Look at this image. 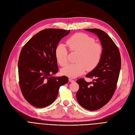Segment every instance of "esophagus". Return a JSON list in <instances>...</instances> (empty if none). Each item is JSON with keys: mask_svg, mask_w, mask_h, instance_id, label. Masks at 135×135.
<instances>
[{"mask_svg": "<svg viewBox=\"0 0 135 135\" xmlns=\"http://www.w3.org/2000/svg\"><path fill=\"white\" fill-rule=\"evenodd\" d=\"M69 81H70V82H71V83H74V82H75V80H73V79H72L71 78H69Z\"/></svg>", "mask_w": 135, "mask_h": 135, "instance_id": "obj_1", "label": "esophagus"}]
</instances>
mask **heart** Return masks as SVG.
I'll use <instances>...</instances> for the list:
<instances>
[{"mask_svg": "<svg viewBox=\"0 0 135 135\" xmlns=\"http://www.w3.org/2000/svg\"><path fill=\"white\" fill-rule=\"evenodd\" d=\"M71 51H77L75 64H70L61 69V74L70 78H76L86 70L91 71L99 64L103 54V47L95 42L94 38L84 33L74 34L66 41ZM55 55L57 62L64 66L68 62V51L65 46L59 44Z\"/></svg>", "mask_w": 135, "mask_h": 135, "instance_id": "heart-1", "label": "heart"}]
</instances>
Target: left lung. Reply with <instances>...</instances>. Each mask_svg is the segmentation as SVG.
Wrapping results in <instances>:
<instances>
[{
    "label": "left lung",
    "mask_w": 135,
    "mask_h": 135,
    "mask_svg": "<svg viewBox=\"0 0 135 135\" xmlns=\"http://www.w3.org/2000/svg\"><path fill=\"white\" fill-rule=\"evenodd\" d=\"M85 30L98 37L103 47V54L99 64L86 75V78H93V81L86 82L83 78L76 81L79 85L76 99L82 107L96 110L107 103L114 93L121 59L117 46L105 32L97 28Z\"/></svg>",
    "instance_id": "1"
}]
</instances>
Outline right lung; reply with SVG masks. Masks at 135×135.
I'll return each mask as SVG.
<instances>
[{
  "mask_svg": "<svg viewBox=\"0 0 135 135\" xmlns=\"http://www.w3.org/2000/svg\"><path fill=\"white\" fill-rule=\"evenodd\" d=\"M70 30L48 28L34 35L23 46L18 60L22 93L35 107L44 108L56 99L60 87L68 82L66 76L55 77L59 71L55 51Z\"/></svg>",
  "mask_w": 135,
  "mask_h": 135,
  "instance_id": "obj_1",
  "label": "right lung"
}]
</instances>
